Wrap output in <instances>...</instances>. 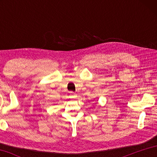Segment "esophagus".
<instances>
[{"label": "esophagus", "mask_w": 157, "mask_h": 157, "mask_svg": "<svg viewBox=\"0 0 157 157\" xmlns=\"http://www.w3.org/2000/svg\"><path fill=\"white\" fill-rule=\"evenodd\" d=\"M71 93V95H73V98H76L77 97V95H76V94H75V93H74V92H72V91H71V92H70Z\"/></svg>", "instance_id": "esophagus-1"}]
</instances>
